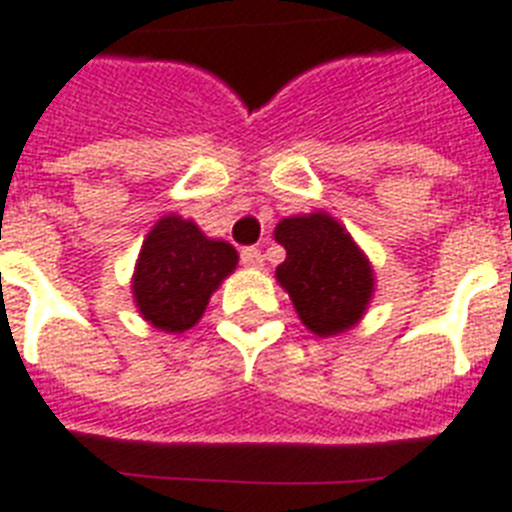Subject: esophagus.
<instances>
[{
	"label": "esophagus",
	"mask_w": 512,
	"mask_h": 512,
	"mask_svg": "<svg viewBox=\"0 0 512 512\" xmlns=\"http://www.w3.org/2000/svg\"><path fill=\"white\" fill-rule=\"evenodd\" d=\"M240 261H243L245 267L259 269L261 264H264V256H261L259 248H253V245H248V248H243V251H240Z\"/></svg>",
	"instance_id": "1"
}]
</instances>
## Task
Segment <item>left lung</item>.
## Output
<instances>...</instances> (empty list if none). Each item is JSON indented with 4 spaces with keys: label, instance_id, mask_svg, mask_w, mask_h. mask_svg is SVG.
<instances>
[{
    "label": "left lung",
    "instance_id": "8db88e82",
    "mask_svg": "<svg viewBox=\"0 0 512 512\" xmlns=\"http://www.w3.org/2000/svg\"><path fill=\"white\" fill-rule=\"evenodd\" d=\"M285 248L277 280L312 333L349 330L372 296V269L351 235L327 214L290 216L275 230Z\"/></svg>",
    "mask_w": 512,
    "mask_h": 512
}]
</instances>
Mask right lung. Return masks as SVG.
<instances>
[{"label": "right lung", "instance_id": "right-lung-1", "mask_svg": "<svg viewBox=\"0 0 512 512\" xmlns=\"http://www.w3.org/2000/svg\"><path fill=\"white\" fill-rule=\"evenodd\" d=\"M237 264V251L224 240H208L192 222L163 216L142 243L134 272V301L150 325L166 333H185L216 285Z\"/></svg>", "mask_w": 512, "mask_h": 512}]
</instances>
